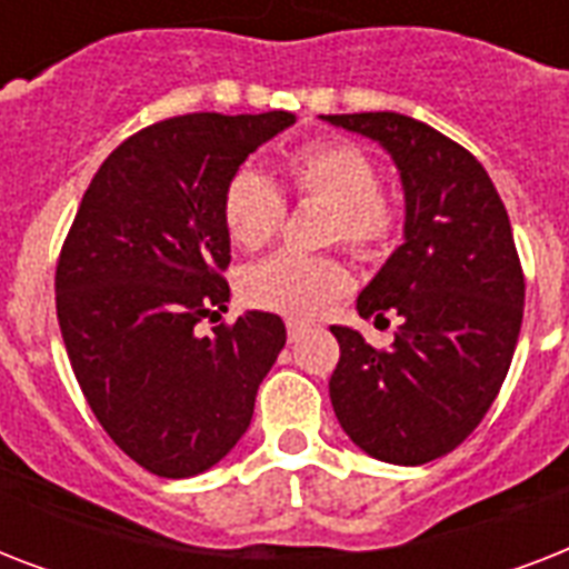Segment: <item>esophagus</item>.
Wrapping results in <instances>:
<instances>
[{
  "label": "esophagus",
  "instance_id": "34e87169",
  "mask_svg": "<svg viewBox=\"0 0 569 569\" xmlns=\"http://www.w3.org/2000/svg\"><path fill=\"white\" fill-rule=\"evenodd\" d=\"M286 333H289V342H298V339L303 337V333H307V325H303V321H289V325H286Z\"/></svg>",
  "mask_w": 569,
  "mask_h": 569
}]
</instances>
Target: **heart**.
Segmentation results:
<instances>
[{"mask_svg":"<svg viewBox=\"0 0 569 569\" xmlns=\"http://www.w3.org/2000/svg\"><path fill=\"white\" fill-rule=\"evenodd\" d=\"M283 173L298 200L328 206L325 239L342 241L357 257H383L398 236V209L378 189V164L351 141H312L286 156ZM223 227L241 250H262L283 227L286 200L268 177L241 168L223 189ZM351 289L339 257H277L250 266L241 295L250 307L289 319H316Z\"/></svg>","mask_w":569,"mask_h":569,"instance_id":"b5f03b06","label":"heart"}]
</instances>
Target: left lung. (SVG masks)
Listing matches in <instances>:
<instances>
[{"label": "left lung", "instance_id": "1", "mask_svg": "<svg viewBox=\"0 0 569 569\" xmlns=\"http://www.w3.org/2000/svg\"><path fill=\"white\" fill-rule=\"evenodd\" d=\"M321 120L378 141L405 189V244L357 298L375 325L401 316L396 342L378 351L360 330L330 328L333 413L366 455L419 467L476 431L508 375L526 303L511 221L476 156L422 120L396 111Z\"/></svg>", "mask_w": 569, "mask_h": 569}]
</instances>
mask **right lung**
I'll return each instance as SVG.
<instances>
[{"label": "right lung", "instance_id": "add662e5", "mask_svg": "<svg viewBox=\"0 0 569 569\" xmlns=\"http://www.w3.org/2000/svg\"><path fill=\"white\" fill-rule=\"evenodd\" d=\"M289 111L182 114L127 138L93 173L56 271L67 357L93 416L129 458L191 478L248 431L257 389L286 346L283 319L227 310L223 189Z\"/></svg>", "mask_w": 569, "mask_h": 569}]
</instances>
